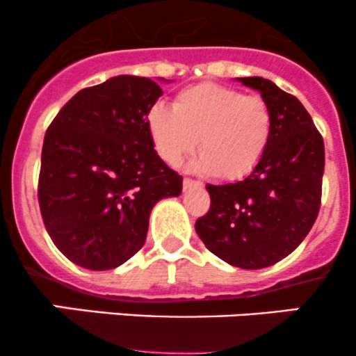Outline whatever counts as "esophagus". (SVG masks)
Returning a JSON list of instances; mask_svg holds the SVG:
<instances>
[{
	"label": "esophagus",
	"mask_w": 356,
	"mask_h": 356,
	"mask_svg": "<svg viewBox=\"0 0 356 356\" xmlns=\"http://www.w3.org/2000/svg\"><path fill=\"white\" fill-rule=\"evenodd\" d=\"M182 186H184V191H188V189H191V188H201V182H198V181H193V179H188L186 177L184 181H182Z\"/></svg>",
	"instance_id": "1"
}]
</instances>
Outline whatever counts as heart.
Instances as JSON below:
<instances>
[{
  "mask_svg": "<svg viewBox=\"0 0 356 356\" xmlns=\"http://www.w3.org/2000/svg\"><path fill=\"white\" fill-rule=\"evenodd\" d=\"M146 127L165 163L179 165L198 145L201 155L193 161L195 170L213 172L220 181H239L265 155L272 115L260 96L203 82L182 89L172 108L153 106L146 115Z\"/></svg>",
  "mask_w": 356,
  "mask_h": 356,
  "instance_id": "b5f03b06",
  "label": "heart"
}]
</instances>
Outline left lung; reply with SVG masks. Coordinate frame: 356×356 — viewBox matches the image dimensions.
<instances>
[{
  "mask_svg": "<svg viewBox=\"0 0 356 356\" xmlns=\"http://www.w3.org/2000/svg\"><path fill=\"white\" fill-rule=\"evenodd\" d=\"M270 108L265 155L234 184L211 186L210 210L196 220L204 246L232 267H270L307 238L321 208L324 141L300 99L264 77H238Z\"/></svg>",
  "mask_w": 356,
  "mask_h": 356,
  "instance_id": "obj_1",
  "label": "left lung"
}]
</instances>
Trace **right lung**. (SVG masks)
Listing matches in <instances>:
<instances>
[{"mask_svg": "<svg viewBox=\"0 0 356 356\" xmlns=\"http://www.w3.org/2000/svg\"><path fill=\"white\" fill-rule=\"evenodd\" d=\"M161 95L152 79L117 75L79 91L46 131L39 208L55 246L79 267L110 270L134 257L153 207L181 195L182 177L146 127Z\"/></svg>", "mask_w": 356, "mask_h": 356, "instance_id": "obj_1", "label": "right lung"}]
</instances>
